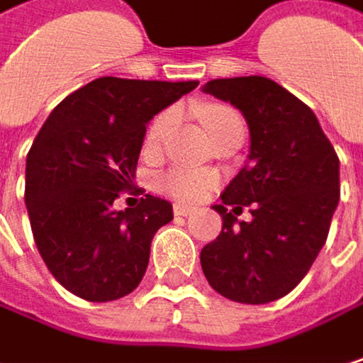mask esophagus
Wrapping results in <instances>:
<instances>
[{
	"mask_svg": "<svg viewBox=\"0 0 363 363\" xmlns=\"http://www.w3.org/2000/svg\"><path fill=\"white\" fill-rule=\"evenodd\" d=\"M196 211L194 208H189V206H185V204H174V215L176 217H191Z\"/></svg>",
	"mask_w": 363,
	"mask_h": 363,
	"instance_id": "34e87169",
	"label": "esophagus"
}]
</instances>
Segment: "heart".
Returning a JSON list of instances; mask_svg holds the SVG:
<instances>
[{
    "instance_id": "obj_1",
    "label": "heart",
    "mask_w": 363,
    "mask_h": 363,
    "mask_svg": "<svg viewBox=\"0 0 363 363\" xmlns=\"http://www.w3.org/2000/svg\"><path fill=\"white\" fill-rule=\"evenodd\" d=\"M200 118L206 127V131L211 133V138H215L217 133L225 131L228 127L234 125H242V118L236 110L228 108V106H206L200 112ZM176 121V112L174 110H163L159 112L148 129H146V148H159L163 144V140L167 138L172 125ZM159 189L178 200V202H200L208 196V191L215 187V178L206 172H198V169H185V167H174L169 172H165L159 180H157Z\"/></svg>"
}]
</instances>
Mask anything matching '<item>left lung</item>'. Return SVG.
<instances>
[{"label":"left lung","mask_w":363,"mask_h":363,"mask_svg":"<svg viewBox=\"0 0 363 363\" xmlns=\"http://www.w3.org/2000/svg\"><path fill=\"white\" fill-rule=\"evenodd\" d=\"M204 93L236 106L251 131L249 163L215 206L223 230L200 253L204 277L228 300L274 302L298 287L328 240L338 155L315 112L270 78H217ZM242 206H252L251 222L238 221Z\"/></svg>","instance_id":"8db88e82"}]
</instances>
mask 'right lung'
<instances>
[{"label":"right lung","mask_w":363,"mask_h":363,"mask_svg":"<svg viewBox=\"0 0 363 363\" xmlns=\"http://www.w3.org/2000/svg\"><path fill=\"white\" fill-rule=\"evenodd\" d=\"M196 86L104 76L69 93L35 135L25 169L29 223L46 268L74 296L110 302L140 285L172 204L155 196L135 208L112 204L133 194L146 123Z\"/></svg>","instance_id":"obj_1"}]
</instances>
